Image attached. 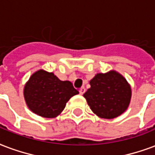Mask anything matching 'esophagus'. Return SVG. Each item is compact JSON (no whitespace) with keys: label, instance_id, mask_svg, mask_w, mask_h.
Listing matches in <instances>:
<instances>
[{"label":"esophagus","instance_id":"1","mask_svg":"<svg viewBox=\"0 0 155 155\" xmlns=\"http://www.w3.org/2000/svg\"><path fill=\"white\" fill-rule=\"evenodd\" d=\"M85 91H86V89H85V88H84V87H82V88H80V89H79L80 94H84V93H85Z\"/></svg>","mask_w":155,"mask_h":155}]
</instances>
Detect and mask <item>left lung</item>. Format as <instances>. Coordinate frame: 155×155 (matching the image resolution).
<instances>
[{
    "label": "left lung",
    "mask_w": 155,
    "mask_h": 155,
    "mask_svg": "<svg viewBox=\"0 0 155 155\" xmlns=\"http://www.w3.org/2000/svg\"><path fill=\"white\" fill-rule=\"evenodd\" d=\"M84 94L92 111L100 118L113 119L127 109L132 97L130 84L116 71L97 73Z\"/></svg>",
    "instance_id": "left-lung-1"
}]
</instances>
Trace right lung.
<instances>
[{"label":"right lung","mask_w":155,"mask_h":155,"mask_svg":"<svg viewBox=\"0 0 155 155\" xmlns=\"http://www.w3.org/2000/svg\"><path fill=\"white\" fill-rule=\"evenodd\" d=\"M78 94L69 81L60 80L53 72L35 71L27 82L23 95L31 111L45 118L60 115L68 100Z\"/></svg>","instance_id":"1"}]
</instances>
